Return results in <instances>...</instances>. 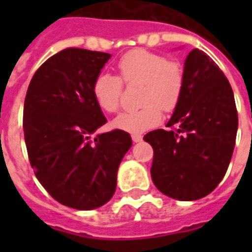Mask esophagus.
I'll return each instance as SVG.
<instances>
[{"label": "esophagus", "instance_id": "obj_1", "mask_svg": "<svg viewBox=\"0 0 252 252\" xmlns=\"http://www.w3.org/2000/svg\"><path fill=\"white\" fill-rule=\"evenodd\" d=\"M132 140L133 142H140L142 141V136L141 134H132Z\"/></svg>", "mask_w": 252, "mask_h": 252}]
</instances>
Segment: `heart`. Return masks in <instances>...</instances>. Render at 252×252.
<instances>
[{"instance_id":"obj_1","label":"heart","mask_w":252,"mask_h":252,"mask_svg":"<svg viewBox=\"0 0 252 252\" xmlns=\"http://www.w3.org/2000/svg\"><path fill=\"white\" fill-rule=\"evenodd\" d=\"M119 77L100 73L93 84V96L103 111L114 114L120 107L123 84H141L138 110L119 115L112 122L118 129L132 134L144 133L161 122L162 110L178 106L184 86L182 65L175 60L146 49H133L118 61Z\"/></svg>"}]
</instances>
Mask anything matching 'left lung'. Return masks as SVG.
Wrapping results in <instances>:
<instances>
[{"mask_svg":"<svg viewBox=\"0 0 252 252\" xmlns=\"http://www.w3.org/2000/svg\"><path fill=\"white\" fill-rule=\"evenodd\" d=\"M184 86L166 126L144 136L153 146L150 168L163 195L192 201L209 195L226 174L238 114L229 81L215 61L195 48L184 61Z\"/></svg>","mask_w":252,"mask_h":252,"instance_id":"obj_1","label":"left lung"}]
</instances>
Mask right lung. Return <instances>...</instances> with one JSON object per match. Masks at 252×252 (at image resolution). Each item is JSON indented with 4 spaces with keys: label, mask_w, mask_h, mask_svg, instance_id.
I'll use <instances>...</instances> for the list:
<instances>
[{
    "label": "right lung",
    "mask_w": 252,
    "mask_h": 252,
    "mask_svg": "<svg viewBox=\"0 0 252 252\" xmlns=\"http://www.w3.org/2000/svg\"><path fill=\"white\" fill-rule=\"evenodd\" d=\"M110 57L63 49L37 69L26 94L23 130L31 167L53 199L78 211L110 201L119 165L132 146L124 130L94 134L107 119L93 84Z\"/></svg>",
    "instance_id": "add662e5"
}]
</instances>
